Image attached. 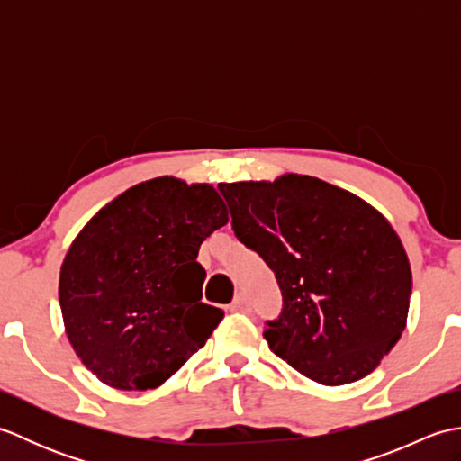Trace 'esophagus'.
<instances>
[{
  "label": "esophagus",
  "mask_w": 461,
  "mask_h": 461,
  "mask_svg": "<svg viewBox=\"0 0 461 461\" xmlns=\"http://www.w3.org/2000/svg\"><path fill=\"white\" fill-rule=\"evenodd\" d=\"M230 311L231 312H249V303L246 299V295H238L236 299H233V303L230 305Z\"/></svg>",
  "instance_id": "esophagus-1"
}]
</instances>
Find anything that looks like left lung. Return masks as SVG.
I'll return each mask as SVG.
<instances>
[{
    "label": "left lung",
    "mask_w": 461,
    "mask_h": 461,
    "mask_svg": "<svg viewBox=\"0 0 461 461\" xmlns=\"http://www.w3.org/2000/svg\"><path fill=\"white\" fill-rule=\"evenodd\" d=\"M231 228L276 273L281 315L263 337L325 386L365 378L406 329L412 271L393 225L370 203L312 176L221 182Z\"/></svg>",
    "instance_id": "1"
}]
</instances>
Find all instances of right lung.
<instances>
[{
    "instance_id": "right-lung-1",
    "label": "right lung",
    "mask_w": 461,
    "mask_h": 461,
    "mask_svg": "<svg viewBox=\"0 0 461 461\" xmlns=\"http://www.w3.org/2000/svg\"><path fill=\"white\" fill-rule=\"evenodd\" d=\"M228 220L212 184L162 176L116 195L73 240L59 276L65 332L106 386L158 388L205 345L223 311L202 303L195 259Z\"/></svg>"
}]
</instances>
